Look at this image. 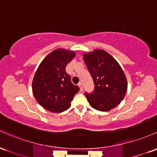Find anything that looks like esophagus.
Wrapping results in <instances>:
<instances>
[{"instance_id": "esophagus-1", "label": "esophagus", "mask_w": 157, "mask_h": 157, "mask_svg": "<svg viewBox=\"0 0 157 157\" xmlns=\"http://www.w3.org/2000/svg\"><path fill=\"white\" fill-rule=\"evenodd\" d=\"M78 85L79 88H80V91L83 90V84H82V83H81V82H80V83L78 84Z\"/></svg>"}]
</instances>
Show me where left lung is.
I'll use <instances>...</instances> for the list:
<instances>
[{
    "label": "left lung",
    "mask_w": 157,
    "mask_h": 157,
    "mask_svg": "<svg viewBox=\"0 0 157 157\" xmlns=\"http://www.w3.org/2000/svg\"><path fill=\"white\" fill-rule=\"evenodd\" d=\"M84 61L94 83L93 92L84 93L90 106L100 111H108L119 105L128 88L120 65L102 50L84 54Z\"/></svg>",
    "instance_id": "obj_1"
}]
</instances>
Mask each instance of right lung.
<instances>
[{
	"instance_id": "1",
	"label": "right lung",
	"mask_w": 157,
	"mask_h": 157,
	"mask_svg": "<svg viewBox=\"0 0 157 157\" xmlns=\"http://www.w3.org/2000/svg\"><path fill=\"white\" fill-rule=\"evenodd\" d=\"M74 57L73 51L57 49L46 56L37 69L33 92L37 101L46 110L53 113L67 110L79 91L66 73L67 65Z\"/></svg>"
}]
</instances>
